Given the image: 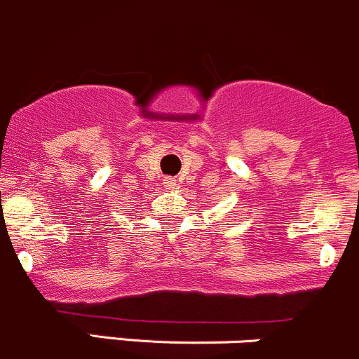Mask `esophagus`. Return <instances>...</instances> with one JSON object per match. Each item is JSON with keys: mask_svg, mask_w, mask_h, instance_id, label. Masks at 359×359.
<instances>
[{"mask_svg": "<svg viewBox=\"0 0 359 359\" xmlns=\"http://www.w3.org/2000/svg\"><path fill=\"white\" fill-rule=\"evenodd\" d=\"M164 184H165V187H169V188L176 187V178H172V176H168V178H164Z\"/></svg>", "mask_w": 359, "mask_h": 359, "instance_id": "1", "label": "esophagus"}]
</instances>
